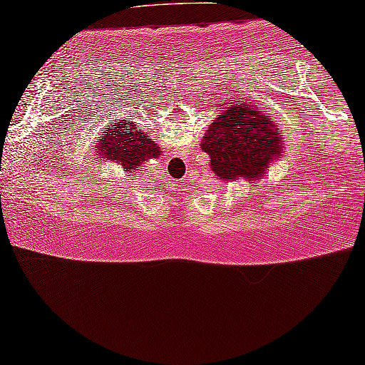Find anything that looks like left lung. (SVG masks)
Returning a JSON list of instances; mask_svg holds the SVG:
<instances>
[{
	"label": "left lung",
	"mask_w": 365,
	"mask_h": 365,
	"mask_svg": "<svg viewBox=\"0 0 365 365\" xmlns=\"http://www.w3.org/2000/svg\"><path fill=\"white\" fill-rule=\"evenodd\" d=\"M282 142L272 119L256 106L237 104L215 117L200 148L210 156V168L218 178L257 181L274 160L282 158Z\"/></svg>",
	"instance_id": "left-lung-1"
}]
</instances>
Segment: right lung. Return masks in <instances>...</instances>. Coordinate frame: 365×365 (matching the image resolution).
Masks as SVG:
<instances>
[{
	"label": "right lung",
	"instance_id": "add662e5",
	"mask_svg": "<svg viewBox=\"0 0 365 365\" xmlns=\"http://www.w3.org/2000/svg\"><path fill=\"white\" fill-rule=\"evenodd\" d=\"M96 148L99 158L103 156L119 163L124 171L135 170L143 161L158 158L161 153L158 145L132 122H119L114 128H109V132H104Z\"/></svg>",
	"mask_w": 365,
	"mask_h": 365
}]
</instances>
